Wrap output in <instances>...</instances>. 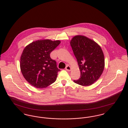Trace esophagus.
Here are the masks:
<instances>
[{"mask_svg": "<svg viewBox=\"0 0 128 128\" xmlns=\"http://www.w3.org/2000/svg\"><path fill=\"white\" fill-rule=\"evenodd\" d=\"M66 70H68V71H70L72 68H70V66H66Z\"/></svg>", "mask_w": 128, "mask_h": 128, "instance_id": "esophagus-1", "label": "esophagus"}]
</instances>
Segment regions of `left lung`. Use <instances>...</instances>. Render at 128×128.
Wrapping results in <instances>:
<instances>
[{
  "label": "left lung",
  "instance_id": "8db88e82",
  "mask_svg": "<svg viewBox=\"0 0 128 128\" xmlns=\"http://www.w3.org/2000/svg\"><path fill=\"white\" fill-rule=\"evenodd\" d=\"M70 43L81 73L80 78L73 81L81 86H90L98 80L104 71L103 52L96 42L84 36L73 37Z\"/></svg>",
  "mask_w": 128,
  "mask_h": 128
}]
</instances>
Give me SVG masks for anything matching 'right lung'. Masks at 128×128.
<instances>
[{"label": "right lung", "instance_id": "1", "mask_svg": "<svg viewBox=\"0 0 128 128\" xmlns=\"http://www.w3.org/2000/svg\"><path fill=\"white\" fill-rule=\"evenodd\" d=\"M60 43L59 40H37L24 49L20 58V70L25 79L34 87L44 88L56 80L60 70L50 54Z\"/></svg>", "mask_w": 128, "mask_h": 128}]
</instances>
